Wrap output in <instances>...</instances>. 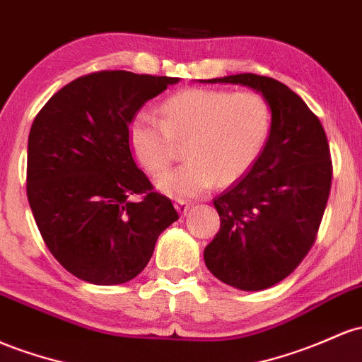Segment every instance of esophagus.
<instances>
[{
  "instance_id": "34e87169",
  "label": "esophagus",
  "mask_w": 362,
  "mask_h": 362,
  "mask_svg": "<svg viewBox=\"0 0 362 362\" xmlns=\"http://www.w3.org/2000/svg\"><path fill=\"white\" fill-rule=\"evenodd\" d=\"M175 208H177V211L180 214H187V211L190 209V202L185 199H177L175 201Z\"/></svg>"
}]
</instances>
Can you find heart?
I'll return each instance as SVG.
<instances>
[{
	"label": "heart",
	"instance_id": "obj_1",
	"mask_svg": "<svg viewBox=\"0 0 362 362\" xmlns=\"http://www.w3.org/2000/svg\"><path fill=\"white\" fill-rule=\"evenodd\" d=\"M272 129V106L257 90L185 89L163 103V118L139 110L129 123V142L151 175L165 172L178 142L189 141V161L158 178L173 197H192L216 182L240 180L259 158Z\"/></svg>",
	"mask_w": 362,
	"mask_h": 362
}]
</instances>
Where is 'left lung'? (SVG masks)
Listing matches in <instances>:
<instances>
[{"mask_svg": "<svg viewBox=\"0 0 362 362\" xmlns=\"http://www.w3.org/2000/svg\"><path fill=\"white\" fill-rule=\"evenodd\" d=\"M259 90L272 106V129L242 180L214 197L220 230L206 245L209 272L240 291H263L287 278L315 244L332 187V156L320 118L272 77L209 78Z\"/></svg>", "mask_w": 362, "mask_h": 362, "instance_id": "8db88e82", "label": "left lung"}]
</instances>
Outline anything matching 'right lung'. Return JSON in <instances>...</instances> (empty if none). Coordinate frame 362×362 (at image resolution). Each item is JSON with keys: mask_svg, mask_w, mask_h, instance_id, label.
<instances>
[{"mask_svg": "<svg viewBox=\"0 0 362 362\" xmlns=\"http://www.w3.org/2000/svg\"><path fill=\"white\" fill-rule=\"evenodd\" d=\"M177 77L103 70L53 94L27 146V197L49 252L96 285L136 278L158 237L178 220L172 199L139 170L129 123Z\"/></svg>", "mask_w": 362, "mask_h": 362, "instance_id": "add662e5", "label": "right lung"}]
</instances>
